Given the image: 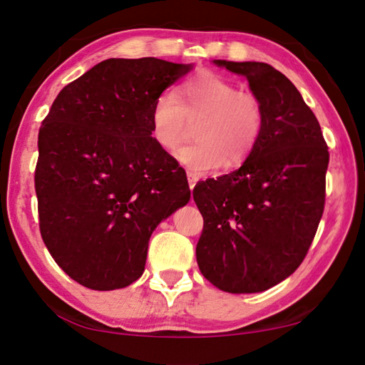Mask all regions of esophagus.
Returning <instances> with one entry per match:
<instances>
[{"label": "esophagus", "instance_id": "1", "mask_svg": "<svg viewBox=\"0 0 365 365\" xmlns=\"http://www.w3.org/2000/svg\"><path fill=\"white\" fill-rule=\"evenodd\" d=\"M187 177H188V185H190V190H193V188H195V185L197 183V180H200V177H197L196 174H193V172H188Z\"/></svg>", "mask_w": 365, "mask_h": 365}]
</instances>
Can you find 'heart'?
<instances>
[{"instance_id": "obj_1", "label": "heart", "mask_w": 365, "mask_h": 365, "mask_svg": "<svg viewBox=\"0 0 365 365\" xmlns=\"http://www.w3.org/2000/svg\"><path fill=\"white\" fill-rule=\"evenodd\" d=\"M196 119L197 141L182 148L177 159L191 172L205 174L225 163H245L262 137L265 114L256 95L206 71L183 82L175 95L163 91L156 96L150 113L151 135L160 148L174 151L187 135L188 122Z\"/></svg>"}]
</instances>
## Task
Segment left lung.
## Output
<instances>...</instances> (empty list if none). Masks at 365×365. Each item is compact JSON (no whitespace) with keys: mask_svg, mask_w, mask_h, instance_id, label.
I'll list each match as a JSON object with an SVG mask.
<instances>
[{"mask_svg":"<svg viewBox=\"0 0 365 365\" xmlns=\"http://www.w3.org/2000/svg\"><path fill=\"white\" fill-rule=\"evenodd\" d=\"M214 64L246 77L265 122L242 168L193 190L205 219L196 261L222 292L259 293L304 261L324 214L329 146L317 117L282 72L265 63Z\"/></svg>","mask_w":365,"mask_h":365,"instance_id":"1","label":"left lung"}]
</instances>
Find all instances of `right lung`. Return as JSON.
<instances>
[{
	"instance_id": "right-lung-1",
	"label": "right lung",
	"mask_w": 365,
	"mask_h": 365,
	"mask_svg": "<svg viewBox=\"0 0 365 365\" xmlns=\"http://www.w3.org/2000/svg\"><path fill=\"white\" fill-rule=\"evenodd\" d=\"M191 64L106 59L66 85L38 132L40 233L72 280L108 292L145 270L159 222L190 201L187 174L151 137L153 101Z\"/></svg>"
}]
</instances>
